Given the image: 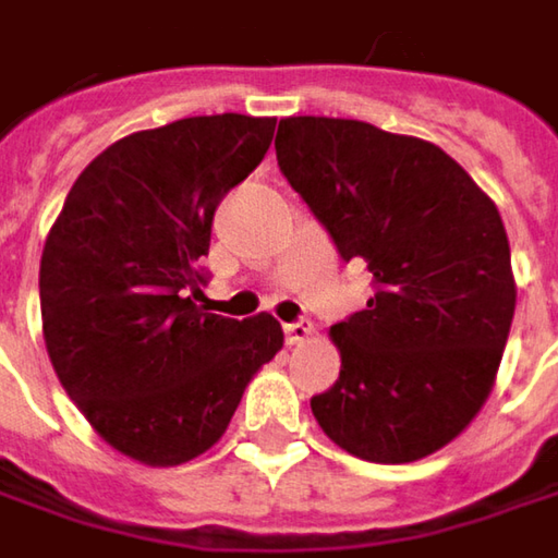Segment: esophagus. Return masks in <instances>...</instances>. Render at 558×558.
<instances>
[{"label":"esophagus","mask_w":558,"mask_h":558,"mask_svg":"<svg viewBox=\"0 0 558 558\" xmlns=\"http://www.w3.org/2000/svg\"><path fill=\"white\" fill-rule=\"evenodd\" d=\"M283 331H287V344H310L312 335H315L312 322H290Z\"/></svg>","instance_id":"esophagus-1"}]
</instances>
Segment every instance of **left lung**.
Returning a JSON list of instances; mask_svg holds the SVG:
<instances>
[{
  "label": "left lung",
  "instance_id": "obj_1",
  "mask_svg": "<svg viewBox=\"0 0 558 558\" xmlns=\"http://www.w3.org/2000/svg\"><path fill=\"white\" fill-rule=\"evenodd\" d=\"M278 163L341 258L376 293L331 325L341 378L312 398L353 458L410 464L458 439L486 404L514 315L496 202L439 145L360 119H280Z\"/></svg>",
  "mask_w": 558,
  "mask_h": 558
}]
</instances>
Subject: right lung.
<instances>
[{"label": "right lung", "mask_w": 558, "mask_h": 558, "mask_svg": "<svg viewBox=\"0 0 558 558\" xmlns=\"http://www.w3.org/2000/svg\"><path fill=\"white\" fill-rule=\"evenodd\" d=\"M275 116H189L119 138L75 180L40 258L52 369L119 454L177 468L230 426L283 347L275 315L198 306L220 198L262 163Z\"/></svg>", "instance_id": "right-lung-1"}]
</instances>
